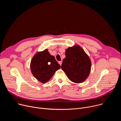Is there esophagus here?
I'll use <instances>...</instances> for the list:
<instances>
[{
	"mask_svg": "<svg viewBox=\"0 0 121 121\" xmlns=\"http://www.w3.org/2000/svg\"><path fill=\"white\" fill-rule=\"evenodd\" d=\"M58 63H59V64L60 65H61L62 63V61H58Z\"/></svg>",
	"mask_w": 121,
	"mask_h": 121,
	"instance_id": "1",
	"label": "esophagus"
}]
</instances>
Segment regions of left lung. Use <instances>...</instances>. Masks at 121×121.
<instances>
[{
	"mask_svg": "<svg viewBox=\"0 0 121 121\" xmlns=\"http://www.w3.org/2000/svg\"><path fill=\"white\" fill-rule=\"evenodd\" d=\"M61 68L68 78L75 83L84 82L88 78L91 69L89 57L79 46L68 48L65 51Z\"/></svg>",
	"mask_w": 121,
	"mask_h": 121,
	"instance_id": "left-lung-1",
	"label": "left lung"
}]
</instances>
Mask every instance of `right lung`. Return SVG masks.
<instances>
[{
	"mask_svg": "<svg viewBox=\"0 0 121 121\" xmlns=\"http://www.w3.org/2000/svg\"><path fill=\"white\" fill-rule=\"evenodd\" d=\"M60 67L55 57L50 54L47 49L37 53L30 62L32 74L43 83L47 82Z\"/></svg>",
	"mask_w": 121,
	"mask_h": 121,
	"instance_id": "right-lung-1",
	"label": "right lung"
}]
</instances>
